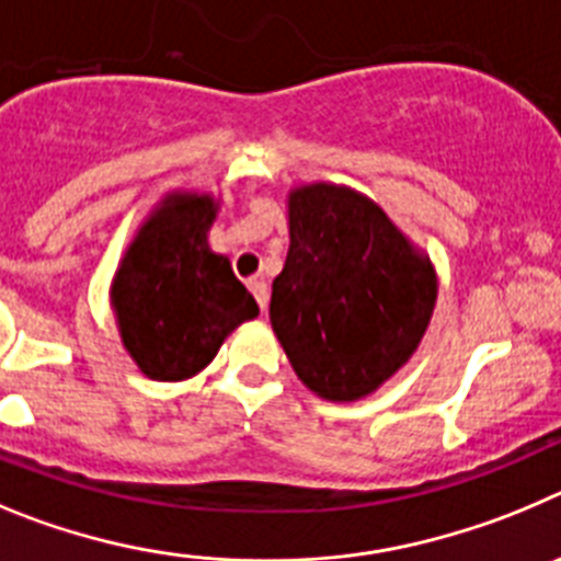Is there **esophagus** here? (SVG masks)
Returning a JSON list of instances; mask_svg holds the SVG:
<instances>
[{
    "label": "esophagus",
    "mask_w": 561,
    "mask_h": 561,
    "mask_svg": "<svg viewBox=\"0 0 561 561\" xmlns=\"http://www.w3.org/2000/svg\"><path fill=\"white\" fill-rule=\"evenodd\" d=\"M249 287H251V293H254L256 305H260L262 310H265V307H268V299H271V287L265 285V282H262V279H249Z\"/></svg>",
    "instance_id": "34e87169"
}]
</instances>
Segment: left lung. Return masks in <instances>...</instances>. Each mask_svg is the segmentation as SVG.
<instances>
[{"label": "left lung", "mask_w": 561, "mask_h": 561, "mask_svg": "<svg viewBox=\"0 0 561 561\" xmlns=\"http://www.w3.org/2000/svg\"><path fill=\"white\" fill-rule=\"evenodd\" d=\"M287 215L290 249L271 324L310 391L360 400L416 352L436 305L433 265L380 206L346 186L293 190Z\"/></svg>", "instance_id": "1"}]
</instances>
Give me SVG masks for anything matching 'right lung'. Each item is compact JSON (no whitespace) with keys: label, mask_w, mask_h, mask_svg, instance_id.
<instances>
[{"label":"right lung","mask_w":561,"mask_h":561,"mask_svg":"<svg viewBox=\"0 0 561 561\" xmlns=\"http://www.w3.org/2000/svg\"><path fill=\"white\" fill-rule=\"evenodd\" d=\"M215 211L209 195H170L139 229L111 287L125 350L150 380L198 375L224 337L260 312L229 260L206 243Z\"/></svg>","instance_id":"1"}]
</instances>
